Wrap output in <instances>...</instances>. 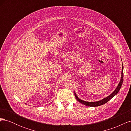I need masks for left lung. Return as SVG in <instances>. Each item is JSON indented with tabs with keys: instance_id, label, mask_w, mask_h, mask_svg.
Instances as JSON below:
<instances>
[{
	"instance_id": "1",
	"label": "left lung",
	"mask_w": 131,
	"mask_h": 131,
	"mask_svg": "<svg viewBox=\"0 0 131 131\" xmlns=\"http://www.w3.org/2000/svg\"><path fill=\"white\" fill-rule=\"evenodd\" d=\"M123 71H124V66H123V64H122V72H121V79H120V82L118 83V84L117 86V88H116V89L113 92L111 93L109 96H107L106 97L102 99V100H100V101H96V102H87V101H85L84 100H82L81 99L79 98L78 96L77 95L76 93L74 91V94H75V98L77 100V101L78 102H79L80 103H81V104H84L86 106H93V107H95V106H100L102 105L103 104H104L105 103H106V102H108L109 101H110L111 99H112L113 97H114L115 96L116 94H117V93L118 92V91H120L121 88V86L122 85V83H123V81H124V72H123Z\"/></svg>"
}]
</instances>
